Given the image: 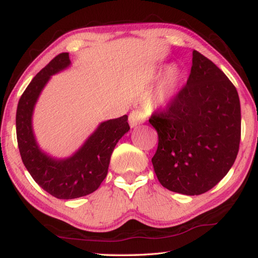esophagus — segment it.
Returning <instances> with one entry per match:
<instances>
[{
  "label": "esophagus",
  "instance_id": "34e87169",
  "mask_svg": "<svg viewBox=\"0 0 258 258\" xmlns=\"http://www.w3.org/2000/svg\"><path fill=\"white\" fill-rule=\"evenodd\" d=\"M146 120H147L146 113L142 112L141 110H133L130 113L128 121H130L131 127H135V126L145 123Z\"/></svg>",
  "mask_w": 258,
  "mask_h": 258
}]
</instances>
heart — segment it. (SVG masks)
<instances>
[{"instance_id":"1","label":"heart","mask_w":258,"mask_h":258,"mask_svg":"<svg viewBox=\"0 0 258 258\" xmlns=\"http://www.w3.org/2000/svg\"><path fill=\"white\" fill-rule=\"evenodd\" d=\"M180 80H181V72L178 71V68L176 67L169 68L167 73H166L164 83L160 87L158 97H157L159 102H168L169 100L173 98V95L175 94L178 83H180Z\"/></svg>"}]
</instances>
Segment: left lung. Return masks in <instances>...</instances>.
I'll use <instances>...</instances> for the list:
<instances>
[{"label": "left lung", "instance_id": "obj_1", "mask_svg": "<svg viewBox=\"0 0 258 258\" xmlns=\"http://www.w3.org/2000/svg\"><path fill=\"white\" fill-rule=\"evenodd\" d=\"M149 123L158 133L152 165L161 185L177 194L202 195L232 167L241 137L237 89L213 61L192 52L186 84Z\"/></svg>", "mask_w": 258, "mask_h": 258}]
</instances>
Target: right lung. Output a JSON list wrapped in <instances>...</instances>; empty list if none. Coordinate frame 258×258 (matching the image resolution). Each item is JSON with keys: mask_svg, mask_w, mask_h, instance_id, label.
<instances>
[{"mask_svg": "<svg viewBox=\"0 0 258 258\" xmlns=\"http://www.w3.org/2000/svg\"><path fill=\"white\" fill-rule=\"evenodd\" d=\"M69 63L66 52L54 56L26 87L16 115L17 141L25 167L42 189L58 199L83 197L97 190L107 176L113 148L130 130L124 115L100 125L71 158L56 160L40 150L32 128L34 104L50 76Z\"/></svg>", "mask_w": 258, "mask_h": 258, "instance_id": "right-lung-1", "label": "right lung"}]
</instances>
